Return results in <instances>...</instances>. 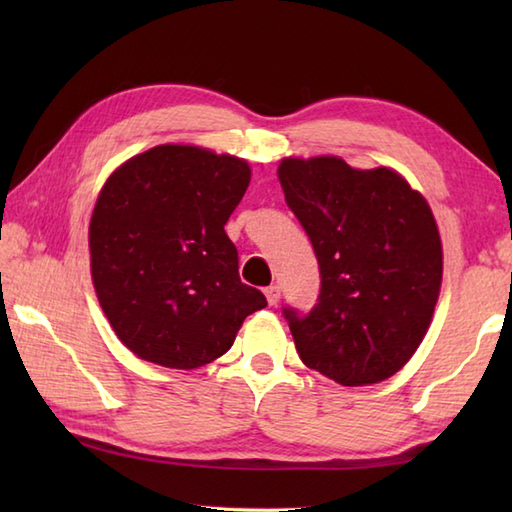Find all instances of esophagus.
<instances>
[{"label":"esophagus","instance_id":"34e87169","mask_svg":"<svg viewBox=\"0 0 512 512\" xmlns=\"http://www.w3.org/2000/svg\"><path fill=\"white\" fill-rule=\"evenodd\" d=\"M264 295H266L270 306H277L279 299H281V288H279V286H268V288L264 290Z\"/></svg>","mask_w":512,"mask_h":512}]
</instances>
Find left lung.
Here are the masks:
<instances>
[{
    "mask_svg": "<svg viewBox=\"0 0 512 512\" xmlns=\"http://www.w3.org/2000/svg\"><path fill=\"white\" fill-rule=\"evenodd\" d=\"M277 176L321 273L308 314L284 308L301 361L345 387L394 376L440 295L442 244L427 200L396 171L336 156L284 158Z\"/></svg>",
    "mask_w": 512,
    "mask_h": 512,
    "instance_id": "8db88e82",
    "label": "left lung"
}]
</instances>
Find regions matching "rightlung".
<instances>
[{
  "label": "right lung",
  "mask_w": 512,
  "mask_h": 512,
  "mask_svg": "<svg viewBox=\"0 0 512 512\" xmlns=\"http://www.w3.org/2000/svg\"><path fill=\"white\" fill-rule=\"evenodd\" d=\"M250 182L246 160L158 145L118 167L90 220L96 297L138 358L195 369L231 350L266 297L242 284L224 224Z\"/></svg>",
  "instance_id": "right-lung-1"
}]
</instances>
